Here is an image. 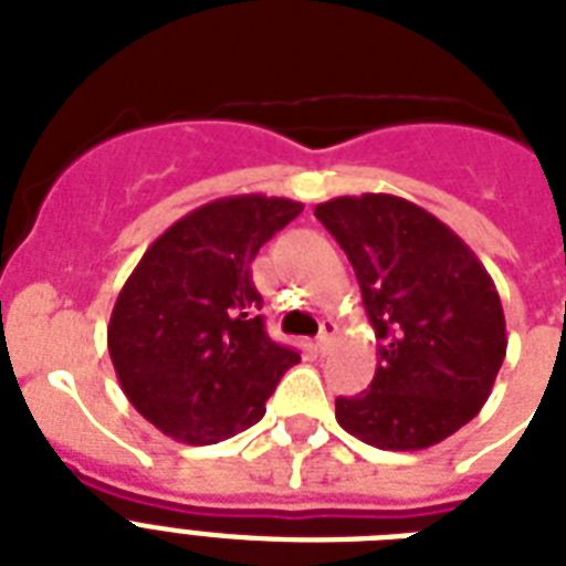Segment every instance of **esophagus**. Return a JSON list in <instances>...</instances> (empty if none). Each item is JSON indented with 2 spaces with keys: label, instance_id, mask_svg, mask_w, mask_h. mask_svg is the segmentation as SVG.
I'll use <instances>...</instances> for the list:
<instances>
[{
  "label": "esophagus",
  "instance_id": "esophagus-1",
  "mask_svg": "<svg viewBox=\"0 0 566 566\" xmlns=\"http://www.w3.org/2000/svg\"><path fill=\"white\" fill-rule=\"evenodd\" d=\"M335 332H337L335 319H323V323H319V335H317L319 353H326L328 346H332V340H335Z\"/></svg>",
  "mask_w": 566,
  "mask_h": 566
}]
</instances>
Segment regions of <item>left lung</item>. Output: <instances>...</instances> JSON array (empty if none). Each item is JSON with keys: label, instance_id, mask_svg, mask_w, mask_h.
I'll return each instance as SVG.
<instances>
[{"label": "left lung", "instance_id": "8db88e82", "mask_svg": "<svg viewBox=\"0 0 566 566\" xmlns=\"http://www.w3.org/2000/svg\"><path fill=\"white\" fill-rule=\"evenodd\" d=\"M349 258L373 323L370 390L335 417L378 449L434 447L482 411L505 358L500 293L473 249L402 196H337L314 208Z\"/></svg>", "mask_w": 566, "mask_h": 566}]
</instances>
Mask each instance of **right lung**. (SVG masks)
<instances>
[{
  "instance_id": "1",
  "label": "right lung",
  "mask_w": 566,
  "mask_h": 566,
  "mask_svg": "<svg viewBox=\"0 0 566 566\" xmlns=\"http://www.w3.org/2000/svg\"><path fill=\"white\" fill-rule=\"evenodd\" d=\"M302 213L282 196L213 199L146 249L111 311L108 353L123 394L181 443H220L255 426L300 364L264 332L249 264Z\"/></svg>"
}]
</instances>
